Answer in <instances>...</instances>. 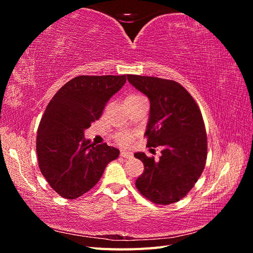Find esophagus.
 Returning a JSON list of instances; mask_svg holds the SVG:
<instances>
[{"label": "esophagus", "mask_w": 253, "mask_h": 253, "mask_svg": "<svg viewBox=\"0 0 253 253\" xmlns=\"http://www.w3.org/2000/svg\"><path fill=\"white\" fill-rule=\"evenodd\" d=\"M121 157L125 158V159H131L133 157V154L129 151H122L121 152Z\"/></svg>", "instance_id": "34e87169"}]
</instances>
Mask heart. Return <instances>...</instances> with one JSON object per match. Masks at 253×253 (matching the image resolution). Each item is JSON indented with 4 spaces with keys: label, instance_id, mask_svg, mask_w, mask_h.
<instances>
[{
    "label": "heart",
    "instance_id": "obj_1",
    "mask_svg": "<svg viewBox=\"0 0 253 253\" xmlns=\"http://www.w3.org/2000/svg\"><path fill=\"white\" fill-rule=\"evenodd\" d=\"M140 98H144V96L140 95V94H129L126 98V100H136V99H140ZM117 140L121 144H124V146H127L131 142V137L128 135V133H121V135L117 136Z\"/></svg>",
    "mask_w": 253,
    "mask_h": 253
}]
</instances>
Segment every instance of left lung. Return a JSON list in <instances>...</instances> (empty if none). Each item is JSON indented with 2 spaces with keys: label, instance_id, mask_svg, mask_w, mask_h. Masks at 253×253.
Here are the masks:
<instances>
[{
  "label": "left lung",
  "instance_id": "8db88e82",
  "mask_svg": "<svg viewBox=\"0 0 253 253\" xmlns=\"http://www.w3.org/2000/svg\"><path fill=\"white\" fill-rule=\"evenodd\" d=\"M127 79L150 101L147 147L163 148L158 161L143 152L135 153L144 165L136 180L137 189L153 203L179 201L206 166L208 142L200 109L174 80L138 75H127Z\"/></svg>",
  "mask_w": 253,
  "mask_h": 253
}]
</instances>
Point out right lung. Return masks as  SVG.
Listing matches in <instances>:
<instances>
[{
    "label": "right lung",
    "mask_w": 253,
    "mask_h": 253,
    "mask_svg": "<svg viewBox=\"0 0 253 253\" xmlns=\"http://www.w3.org/2000/svg\"><path fill=\"white\" fill-rule=\"evenodd\" d=\"M126 83L122 76H78L53 96L37 136L38 163L53 190L66 199L89 191L120 150L91 143L84 132L99 120L104 106Z\"/></svg>",
    "instance_id": "add662e5"
}]
</instances>
